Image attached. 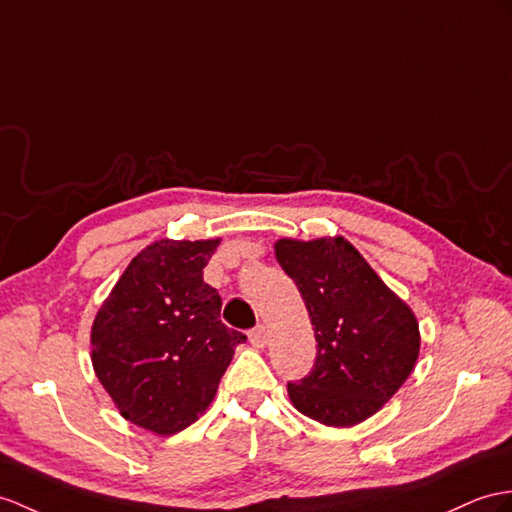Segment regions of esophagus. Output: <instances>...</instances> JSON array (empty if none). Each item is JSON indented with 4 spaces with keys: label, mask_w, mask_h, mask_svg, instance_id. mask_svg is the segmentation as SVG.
I'll return each mask as SVG.
<instances>
[{
    "label": "esophagus",
    "mask_w": 512,
    "mask_h": 512,
    "mask_svg": "<svg viewBox=\"0 0 512 512\" xmlns=\"http://www.w3.org/2000/svg\"><path fill=\"white\" fill-rule=\"evenodd\" d=\"M247 336H249V343H252L256 350H263V347L267 345V330H265V326H256L254 330L247 332Z\"/></svg>",
    "instance_id": "esophagus-1"
}]
</instances>
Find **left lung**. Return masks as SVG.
I'll use <instances>...</instances> for the list:
<instances>
[{
    "instance_id": "left-lung-1",
    "label": "left lung",
    "mask_w": 512,
    "mask_h": 512,
    "mask_svg": "<svg viewBox=\"0 0 512 512\" xmlns=\"http://www.w3.org/2000/svg\"><path fill=\"white\" fill-rule=\"evenodd\" d=\"M273 247L302 293L317 341L313 371L286 384L291 402L323 426H356L413 373L417 317L343 236L280 239Z\"/></svg>"
}]
</instances>
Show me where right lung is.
Returning <instances> with one entry per match:
<instances>
[{
    "label": "right lung",
    "instance_id": "1",
    "mask_svg": "<svg viewBox=\"0 0 512 512\" xmlns=\"http://www.w3.org/2000/svg\"><path fill=\"white\" fill-rule=\"evenodd\" d=\"M221 239H160L136 254L97 310L91 360L123 419L160 436L189 428L215 400L243 343L221 323L204 267Z\"/></svg>",
    "mask_w": 512,
    "mask_h": 512
}]
</instances>
